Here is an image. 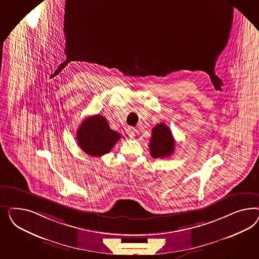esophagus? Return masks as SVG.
Here are the masks:
<instances>
[{
	"label": "esophagus",
	"instance_id": "esophagus-1",
	"mask_svg": "<svg viewBox=\"0 0 259 259\" xmlns=\"http://www.w3.org/2000/svg\"><path fill=\"white\" fill-rule=\"evenodd\" d=\"M127 134L129 135L130 138H134L135 137V134H136V129L134 127H128L127 128Z\"/></svg>",
	"mask_w": 259,
	"mask_h": 259
}]
</instances>
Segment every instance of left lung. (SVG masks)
Masks as SVG:
<instances>
[{
	"label": "left lung",
	"mask_w": 259,
	"mask_h": 259,
	"mask_svg": "<svg viewBox=\"0 0 259 259\" xmlns=\"http://www.w3.org/2000/svg\"><path fill=\"white\" fill-rule=\"evenodd\" d=\"M149 149L151 157L154 158L170 157L174 153L175 140L170 128L164 123H159L153 128Z\"/></svg>",
	"instance_id": "1"
}]
</instances>
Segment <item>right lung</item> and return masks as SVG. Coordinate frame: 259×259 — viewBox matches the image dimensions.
Masks as SVG:
<instances>
[{
    "mask_svg": "<svg viewBox=\"0 0 259 259\" xmlns=\"http://www.w3.org/2000/svg\"><path fill=\"white\" fill-rule=\"evenodd\" d=\"M119 139L120 135L110 128L102 115L85 118L77 131L78 146L92 157H102L109 153Z\"/></svg>",
    "mask_w": 259,
    "mask_h": 259,
    "instance_id": "obj_1",
    "label": "right lung"
}]
</instances>
